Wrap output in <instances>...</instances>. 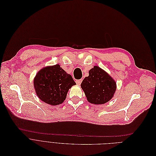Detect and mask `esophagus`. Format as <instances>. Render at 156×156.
<instances>
[{"mask_svg": "<svg viewBox=\"0 0 156 156\" xmlns=\"http://www.w3.org/2000/svg\"><path fill=\"white\" fill-rule=\"evenodd\" d=\"M82 83V79H79V80H76V83L77 85H80Z\"/></svg>", "mask_w": 156, "mask_h": 156, "instance_id": "1", "label": "esophagus"}]
</instances>
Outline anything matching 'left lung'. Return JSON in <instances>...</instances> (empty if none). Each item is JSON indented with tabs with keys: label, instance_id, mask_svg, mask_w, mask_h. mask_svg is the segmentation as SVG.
Masks as SVG:
<instances>
[{
	"label": "left lung",
	"instance_id": "obj_1",
	"mask_svg": "<svg viewBox=\"0 0 156 156\" xmlns=\"http://www.w3.org/2000/svg\"><path fill=\"white\" fill-rule=\"evenodd\" d=\"M87 100L93 104H104L112 98L116 90V83L105 71L94 66L89 71L80 84Z\"/></svg>",
	"mask_w": 156,
	"mask_h": 156
}]
</instances>
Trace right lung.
Masks as SVG:
<instances>
[{"mask_svg":"<svg viewBox=\"0 0 156 156\" xmlns=\"http://www.w3.org/2000/svg\"><path fill=\"white\" fill-rule=\"evenodd\" d=\"M76 83L58 64L44 67L36 74L34 86L38 97L48 104L62 103L69 89Z\"/></svg>","mask_w":156,"mask_h":156,"instance_id":"obj_1","label":"right lung"}]
</instances>
